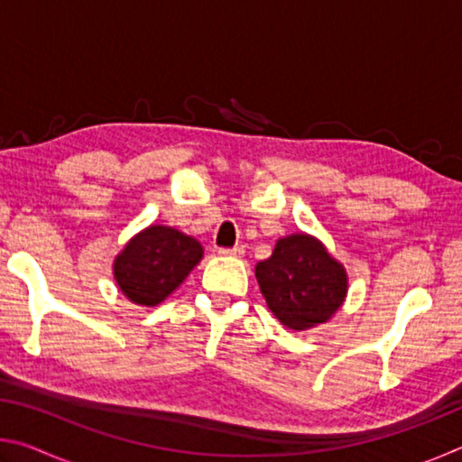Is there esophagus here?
<instances>
[{"instance_id": "34e87169", "label": "esophagus", "mask_w": 462, "mask_h": 462, "mask_svg": "<svg viewBox=\"0 0 462 462\" xmlns=\"http://www.w3.org/2000/svg\"><path fill=\"white\" fill-rule=\"evenodd\" d=\"M217 253L224 254V256H242L245 254V248L242 246H232V248H220Z\"/></svg>"}]
</instances>
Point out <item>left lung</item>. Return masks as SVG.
I'll return each mask as SVG.
<instances>
[{"mask_svg":"<svg viewBox=\"0 0 462 462\" xmlns=\"http://www.w3.org/2000/svg\"><path fill=\"white\" fill-rule=\"evenodd\" d=\"M267 306L283 326L306 330L326 322L346 295V273L308 234L277 242L273 256L256 264Z\"/></svg>","mask_w":462,"mask_h":462,"instance_id":"1","label":"left lung"}]
</instances>
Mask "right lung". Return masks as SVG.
<instances>
[{"label":"right lung","instance_id":"add662e5","mask_svg":"<svg viewBox=\"0 0 462 462\" xmlns=\"http://www.w3.org/2000/svg\"><path fill=\"white\" fill-rule=\"evenodd\" d=\"M195 238L169 226H151L132 238L114 263L122 293L140 306H156L183 283L201 261Z\"/></svg>","mask_w":462,"mask_h":462}]
</instances>
